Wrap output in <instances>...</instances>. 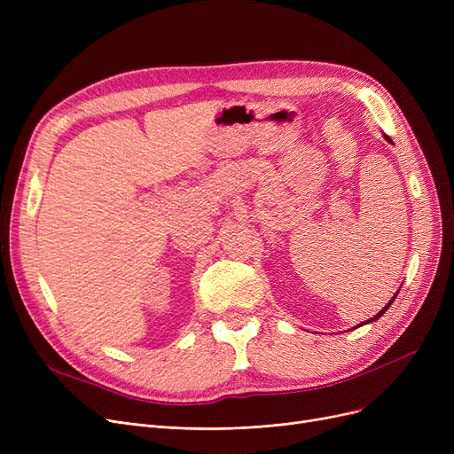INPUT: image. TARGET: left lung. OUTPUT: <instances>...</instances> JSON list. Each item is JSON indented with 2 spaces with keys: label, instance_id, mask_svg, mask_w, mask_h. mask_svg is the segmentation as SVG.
<instances>
[{
  "label": "left lung",
  "instance_id": "1",
  "mask_svg": "<svg viewBox=\"0 0 454 454\" xmlns=\"http://www.w3.org/2000/svg\"><path fill=\"white\" fill-rule=\"evenodd\" d=\"M394 298H395V296H394ZM394 298H392V300H390V301L387 303V307H385V309H380V311H379V313H377V315H375L373 318H370L368 322H373V320H377V318H380V317H383V313H385V311H387V309H388V307H390V305L394 303ZM364 324H366V322H364Z\"/></svg>",
  "mask_w": 454,
  "mask_h": 454
}]
</instances>
